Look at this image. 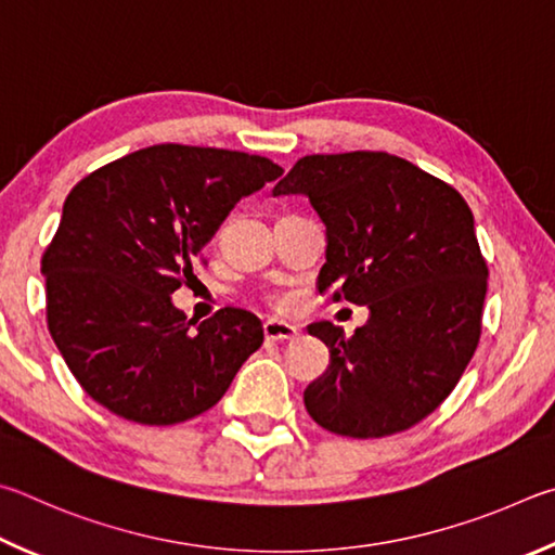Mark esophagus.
<instances>
[{
	"label": "esophagus",
	"instance_id": "esophagus-1",
	"mask_svg": "<svg viewBox=\"0 0 555 555\" xmlns=\"http://www.w3.org/2000/svg\"><path fill=\"white\" fill-rule=\"evenodd\" d=\"M262 334H266L268 341H293L299 332L293 324L278 322V319H268V322L262 324Z\"/></svg>",
	"mask_w": 555,
	"mask_h": 555
}]
</instances>
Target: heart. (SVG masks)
Masks as SVG:
<instances>
[{
    "label": "heart",
    "mask_w": 555,
    "mask_h": 555,
    "mask_svg": "<svg viewBox=\"0 0 555 555\" xmlns=\"http://www.w3.org/2000/svg\"><path fill=\"white\" fill-rule=\"evenodd\" d=\"M270 305L278 307V309H287L289 307V299L283 297V295H275V297H270Z\"/></svg>",
    "instance_id": "b5f03b06"
}]
</instances>
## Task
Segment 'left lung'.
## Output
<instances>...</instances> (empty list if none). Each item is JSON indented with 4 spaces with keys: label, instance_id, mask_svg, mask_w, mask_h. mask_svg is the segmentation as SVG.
I'll return each mask as SVG.
<instances>
[{
    "label": "left lung",
    "instance_id": "8db88e82",
    "mask_svg": "<svg viewBox=\"0 0 555 555\" xmlns=\"http://www.w3.org/2000/svg\"><path fill=\"white\" fill-rule=\"evenodd\" d=\"M272 194H305L326 227L319 293L371 309L351 338L332 322L305 406L326 431L380 439L429 416L480 341L488 266L473 211L451 184L380 151L305 155Z\"/></svg>",
    "mask_w": 555,
    "mask_h": 555
}]
</instances>
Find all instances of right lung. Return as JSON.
Listing matches in <instances>:
<instances>
[{
	"mask_svg": "<svg viewBox=\"0 0 555 555\" xmlns=\"http://www.w3.org/2000/svg\"><path fill=\"white\" fill-rule=\"evenodd\" d=\"M280 175L260 155L163 143L75 184L41 272L48 332L94 402L168 426L221 400L262 326L227 307L194 328L170 295L236 202Z\"/></svg>",
	"mask_w": 555,
	"mask_h": 555,
	"instance_id": "1",
	"label": "right lung"
}]
</instances>
